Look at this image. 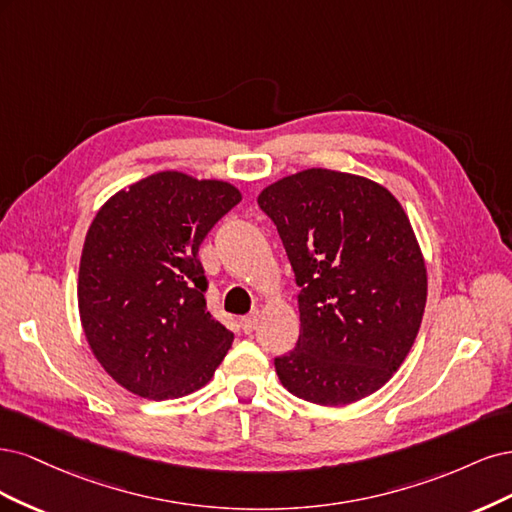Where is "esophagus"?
<instances>
[{
	"label": "esophagus",
	"mask_w": 512,
	"mask_h": 512,
	"mask_svg": "<svg viewBox=\"0 0 512 512\" xmlns=\"http://www.w3.org/2000/svg\"><path fill=\"white\" fill-rule=\"evenodd\" d=\"M257 323H259V312H253V315H246L240 319V327L244 334H253L257 329Z\"/></svg>",
	"instance_id": "obj_1"
}]
</instances>
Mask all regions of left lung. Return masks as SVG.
<instances>
[{
    "label": "left lung",
    "instance_id": "8db88e82",
    "mask_svg": "<svg viewBox=\"0 0 512 512\" xmlns=\"http://www.w3.org/2000/svg\"><path fill=\"white\" fill-rule=\"evenodd\" d=\"M300 287V338L274 357L298 398L340 406L381 389L421 327L427 276L400 202L372 180L312 168L263 189Z\"/></svg>",
    "mask_w": 512,
    "mask_h": 512
}]
</instances>
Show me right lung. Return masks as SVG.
<instances>
[{
    "mask_svg": "<svg viewBox=\"0 0 512 512\" xmlns=\"http://www.w3.org/2000/svg\"><path fill=\"white\" fill-rule=\"evenodd\" d=\"M242 200L221 180L159 172L97 212L78 274V310L104 370L148 400L204 387L234 334L210 315L197 251Z\"/></svg>",
    "mask_w": 512,
    "mask_h": 512,
    "instance_id": "1",
    "label": "right lung"
}]
</instances>
